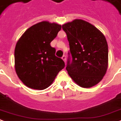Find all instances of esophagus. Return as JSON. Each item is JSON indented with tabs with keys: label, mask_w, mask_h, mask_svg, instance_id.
<instances>
[{
	"label": "esophagus",
	"mask_w": 121,
	"mask_h": 121,
	"mask_svg": "<svg viewBox=\"0 0 121 121\" xmlns=\"http://www.w3.org/2000/svg\"><path fill=\"white\" fill-rule=\"evenodd\" d=\"M61 58H62V60H63L65 61V62H66V56H65V55H63Z\"/></svg>",
	"instance_id": "esophagus-1"
}]
</instances>
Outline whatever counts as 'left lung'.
<instances>
[{
  "instance_id": "1",
  "label": "left lung",
  "mask_w": 121,
  "mask_h": 121,
  "mask_svg": "<svg viewBox=\"0 0 121 121\" xmlns=\"http://www.w3.org/2000/svg\"><path fill=\"white\" fill-rule=\"evenodd\" d=\"M67 34L70 51L66 70L83 88L101 81L108 67V48L101 31L85 20L76 19L62 26Z\"/></svg>"
}]
</instances>
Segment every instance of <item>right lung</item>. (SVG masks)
I'll return each mask as SVG.
<instances>
[{"mask_svg": "<svg viewBox=\"0 0 121 121\" xmlns=\"http://www.w3.org/2000/svg\"><path fill=\"white\" fill-rule=\"evenodd\" d=\"M61 26L43 21L27 29L15 49V70L24 85L36 90H43L53 82L65 62L55 56L51 42Z\"/></svg>", "mask_w": 121, "mask_h": 121, "instance_id": "right-lung-1", "label": "right lung"}]
</instances>
